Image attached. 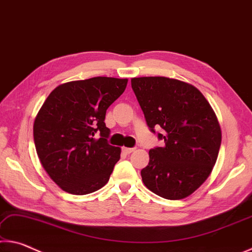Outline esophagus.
Returning <instances> with one entry per match:
<instances>
[{
	"instance_id": "esophagus-1",
	"label": "esophagus",
	"mask_w": 252,
	"mask_h": 252,
	"mask_svg": "<svg viewBox=\"0 0 252 252\" xmlns=\"http://www.w3.org/2000/svg\"><path fill=\"white\" fill-rule=\"evenodd\" d=\"M134 151H135L134 147H124L123 148V152L125 154H130V153H133Z\"/></svg>"
}]
</instances>
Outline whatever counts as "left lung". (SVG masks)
<instances>
[{
	"instance_id": "8db88e82",
	"label": "left lung",
	"mask_w": 252,
	"mask_h": 252,
	"mask_svg": "<svg viewBox=\"0 0 252 252\" xmlns=\"http://www.w3.org/2000/svg\"><path fill=\"white\" fill-rule=\"evenodd\" d=\"M131 88L152 133L164 141L150 150L141 171L145 187L167 200L192 194L211 174L221 145V128L199 89L166 77L131 79Z\"/></svg>"
}]
</instances>
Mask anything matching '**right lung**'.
I'll use <instances>...</instances> for the list:
<instances>
[{
  "label": "right lung",
  "mask_w": 252,
  "mask_h": 252,
  "mask_svg": "<svg viewBox=\"0 0 252 252\" xmlns=\"http://www.w3.org/2000/svg\"><path fill=\"white\" fill-rule=\"evenodd\" d=\"M127 79L94 77L58 86L33 125L36 154L63 191L84 195L108 182L121 148L111 146L106 110L124 93Z\"/></svg>",
  "instance_id": "obj_1"
}]
</instances>
